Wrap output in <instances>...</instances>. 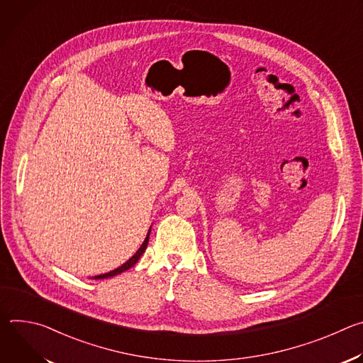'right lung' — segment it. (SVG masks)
I'll list each match as a JSON object with an SVG mask.
<instances>
[{
	"mask_svg": "<svg viewBox=\"0 0 363 363\" xmlns=\"http://www.w3.org/2000/svg\"><path fill=\"white\" fill-rule=\"evenodd\" d=\"M149 234H150V230L147 231V235H146V238H145V241L142 242V245L139 247V250L129 258V260L125 263V264H122L121 267H118V269H115V270H112V272H109V273H105V274H99V276H94L93 279L94 280H101V279H109V277H113V276H118V274H121V273H123V272H126V270H129L130 267H133L136 263H138V260L139 258L142 257V254L145 252V250H146V247H147V241H149Z\"/></svg>",
	"mask_w": 363,
	"mask_h": 363,
	"instance_id": "right-lung-1",
	"label": "right lung"
}]
</instances>
